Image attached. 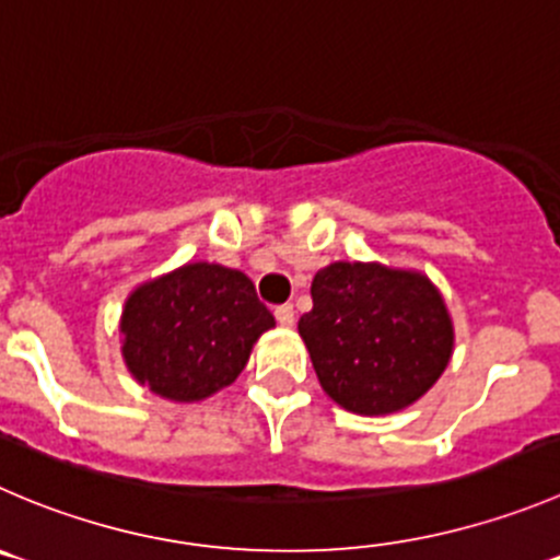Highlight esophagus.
I'll return each instance as SVG.
<instances>
[{"mask_svg": "<svg viewBox=\"0 0 560 560\" xmlns=\"http://www.w3.org/2000/svg\"><path fill=\"white\" fill-rule=\"evenodd\" d=\"M275 318L280 327H294V305H277Z\"/></svg>", "mask_w": 560, "mask_h": 560, "instance_id": "obj_1", "label": "esophagus"}]
</instances>
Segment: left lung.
I'll return each mask as SVG.
<instances>
[{
  "label": "left lung",
  "mask_w": 560,
  "mask_h": 560,
  "mask_svg": "<svg viewBox=\"0 0 560 560\" xmlns=\"http://www.w3.org/2000/svg\"><path fill=\"white\" fill-rule=\"evenodd\" d=\"M311 296L300 335L324 393L349 412H398L448 365L454 324L420 271L338 260L313 277Z\"/></svg>",
  "instance_id": "obj_1"
}]
</instances>
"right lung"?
<instances>
[{
    "label": "right lung",
    "instance_id": "right-lung-1",
    "mask_svg": "<svg viewBox=\"0 0 560 560\" xmlns=\"http://www.w3.org/2000/svg\"><path fill=\"white\" fill-rule=\"evenodd\" d=\"M275 316L238 269L186 264L131 291L120 316L124 360L170 401H203L244 371Z\"/></svg>",
    "mask_w": 560,
    "mask_h": 560
}]
</instances>
